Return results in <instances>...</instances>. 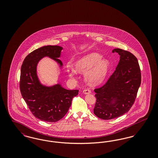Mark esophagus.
Listing matches in <instances>:
<instances>
[{
	"instance_id": "esophagus-1",
	"label": "esophagus",
	"mask_w": 158,
	"mask_h": 158,
	"mask_svg": "<svg viewBox=\"0 0 158 158\" xmlns=\"http://www.w3.org/2000/svg\"><path fill=\"white\" fill-rule=\"evenodd\" d=\"M83 93L84 94H89L91 93V91H90V89H89V88H86V89H85L83 90Z\"/></svg>"
}]
</instances>
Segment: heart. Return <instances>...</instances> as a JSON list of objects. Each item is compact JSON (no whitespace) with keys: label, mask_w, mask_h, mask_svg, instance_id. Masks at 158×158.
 Wrapping results in <instances>:
<instances>
[{"label":"heart","mask_w":158,"mask_h":158,"mask_svg":"<svg viewBox=\"0 0 158 158\" xmlns=\"http://www.w3.org/2000/svg\"><path fill=\"white\" fill-rule=\"evenodd\" d=\"M98 53H91L83 56L75 63L76 70L79 73H85L88 82L92 85H97L102 82L109 70L110 61ZM68 73L71 77H74V72L72 69L68 70Z\"/></svg>","instance_id":"1"}]
</instances>
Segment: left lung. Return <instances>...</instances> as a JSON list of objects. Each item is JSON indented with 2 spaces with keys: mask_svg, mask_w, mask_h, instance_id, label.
Listing matches in <instances>:
<instances>
[{
  "mask_svg": "<svg viewBox=\"0 0 158 158\" xmlns=\"http://www.w3.org/2000/svg\"><path fill=\"white\" fill-rule=\"evenodd\" d=\"M119 63L107 82L95 89L97 98L94 113L102 120H111L127 113L133 105L141 83L138 60L132 53L120 48Z\"/></svg>",
  "mask_w": 158,
  "mask_h": 158,
  "instance_id": "8db88e82",
  "label": "left lung"
}]
</instances>
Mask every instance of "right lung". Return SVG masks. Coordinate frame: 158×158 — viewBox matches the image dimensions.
Listing matches in <instances>:
<instances>
[{
  "label": "right lung",
  "mask_w": 158,
  "mask_h": 158,
  "mask_svg": "<svg viewBox=\"0 0 158 158\" xmlns=\"http://www.w3.org/2000/svg\"><path fill=\"white\" fill-rule=\"evenodd\" d=\"M63 48L58 45H47L30 53L23 60L21 69L19 88L23 98L32 114L39 120L50 123L60 120L68 113L73 97L79 90H68L60 84L52 86L43 85L38 78L37 66L44 57L59 60Z\"/></svg>",
  "instance_id": "add662e5"
}]
</instances>
